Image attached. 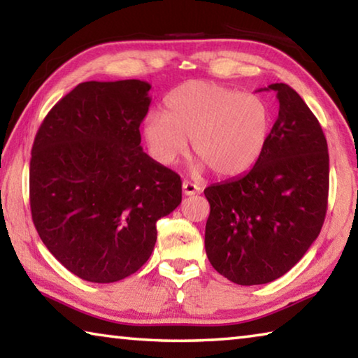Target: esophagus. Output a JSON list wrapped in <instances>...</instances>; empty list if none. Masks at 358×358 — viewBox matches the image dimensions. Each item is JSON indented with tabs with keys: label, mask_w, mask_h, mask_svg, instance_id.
I'll list each match as a JSON object with an SVG mask.
<instances>
[{
	"label": "esophagus",
	"mask_w": 358,
	"mask_h": 358,
	"mask_svg": "<svg viewBox=\"0 0 358 358\" xmlns=\"http://www.w3.org/2000/svg\"><path fill=\"white\" fill-rule=\"evenodd\" d=\"M183 194L185 196H194V194H197L199 191H201V187H199L197 185L191 183V181H183Z\"/></svg>",
	"instance_id": "obj_1"
}]
</instances>
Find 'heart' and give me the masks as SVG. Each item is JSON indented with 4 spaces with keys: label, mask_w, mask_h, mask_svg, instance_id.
<instances>
[{
    "label": "heart",
    "mask_w": 358,
    "mask_h": 358,
    "mask_svg": "<svg viewBox=\"0 0 358 358\" xmlns=\"http://www.w3.org/2000/svg\"><path fill=\"white\" fill-rule=\"evenodd\" d=\"M270 129L271 108L264 96L205 80L180 85L167 96L166 113L150 112L143 121V137L159 164H177L191 138L201 157L194 171L210 167L220 177L250 171L264 153Z\"/></svg>",
    "instance_id": "b5f03b06"
}]
</instances>
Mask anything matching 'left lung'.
Wrapping results in <instances>:
<instances>
[{
  "mask_svg": "<svg viewBox=\"0 0 358 358\" xmlns=\"http://www.w3.org/2000/svg\"><path fill=\"white\" fill-rule=\"evenodd\" d=\"M264 90L280 102L264 153L245 175L203 191L207 257L240 286L287 273L317 238L329 199V148L317 118L289 85Z\"/></svg>",
  "mask_w": 358,
  "mask_h": 358,
  "instance_id": "obj_1",
  "label": "left lung"
}]
</instances>
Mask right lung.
<instances>
[{
  "instance_id": "right-lung-1",
  "label": "right lung",
  "mask_w": 358,
  "mask_h": 358,
  "mask_svg": "<svg viewBox=\"0 0 358 358\" xmlns=\"http://www.w3.org/2000/svg\"><path fill=\"white\" fill-rule=\"evenodd\" d=\"M151 85L83 82L36 134L29 205L41 240L71 273L115 282L141 268L156 222L178 207L181 180L141 147Z\"/></svg>"
}]
</instances>
